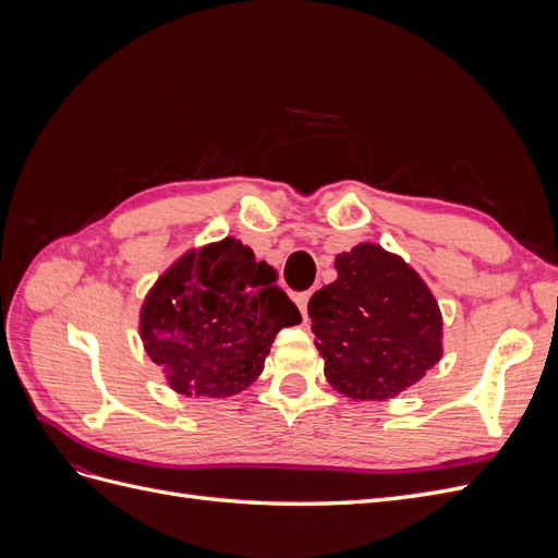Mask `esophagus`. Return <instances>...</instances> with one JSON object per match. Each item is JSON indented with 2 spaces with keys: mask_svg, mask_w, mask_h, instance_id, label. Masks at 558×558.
Here are the masks:
<instances>
[{
  "mask_svg": "<svg viewBox=\"0 0 558 558\" xmlns=\"http://www.w3.org/2000/svg\"><path fill=\"white\" fill-rule=\"evenodd\" d=\"M310 298H312V291H305V293H298L295 295V305L300 307L302 318H307V302H310Z\"/></svg>",
  "mask_w": 558,
  "mask_h": 558,
  "instance_id": "34e87169",
  "label": "esophagus"
}]
</instances>
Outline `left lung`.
Returning <instances> with one entry per match:
<instances>
[{
	"mask_svg": "<svg viewBox=\"0 0 558 558\" xmlns=\"http://www.w3.org/2000/svg\"><path fill=\"white\" fill-rule=\"evenodd\" d=\"M337 279L307 312L335 391L386 400L416 384L442 356V316L414 269L377 244L335 258Z\"/></svg>",
	"mask_w": 558,
	"mask_h": 558,
	"instance_id": "8db88e82",
	"label": "left lung"
}]
</instances>
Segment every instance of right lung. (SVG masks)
Wrapping results in <instances>:
<instances>
[{
    "label": "right lung",
    "instance_id": "obj_1",
    "mask_svg": "<svg viewBox=\"0 0 558 558\" xmlns=\"http://www.w3.org/2000/svg\"><path fill=\"white\" fill-rule=\"evenodd\" d=\"M300 320L272 267L228 238L185 253L158 279L142 307V340L174 391L228 398L256 381L277 332Z\"/></svg>",
    "mask_w": 558,
    "mask_h": 558
}]
</instances>
